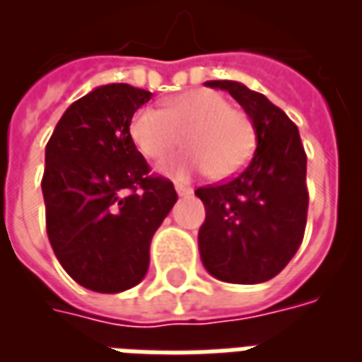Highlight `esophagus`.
Returning <instances> with one entry per match:
<instances>
[{
  "label": "esophagus",
  "instance_id": "34e87169",
  "mask_svg": "<svg viewBox=\"0 0 362 362\" xmlns=\"http://www.w3.org/2000/svg\"><path fill=\"white\" fill-rule=\"evenodd\" d=\"M174 188H176V192H178V196H182V197L189 196V194L194 192V189L189 188V186H186V184H176Z\"/></svg>",
  "mask_w": 362,
  "mask_h": 362
}]
</instances>
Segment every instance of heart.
<instances>
[{"label":"heart","mask_w":362,"mask_h":362,"mask_svg":"<svg viewBox=\"0 0 362 362\" xmlns=\"http://www.w3.org/2000/svg\"><path fill=\"white\" fill-rule=\"evenodd\" d=\"M196 153L163 166L184 178L189 170L209 168L213 178H227L243 168L254 149V127L244 112L230 108L225 96L197 89L174 96L165 110L141 108L129 122V137L147 158H165L182 143Z\"/></svg>","instance_id":"heart-1"}]
</instances>
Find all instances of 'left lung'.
<instances>
[{"mask_svg":"<svg viewBox=\"0 0 362 362\" xmlns=\"http://www.w3.org/2000/svg\"><path fill=\"white\" fill-rule=\"evenodd\" d=\"M248 114L256 151L225 184L197 188L205 205L199 256L215 279L254 285L275 277L303 243L308 211L306 153L296 126L266 96L238 81H207Z\"/></svg>","mask_w":362,"mask_h":362,"instance_id":"obj_1","label":"left lung"}]
</instances>
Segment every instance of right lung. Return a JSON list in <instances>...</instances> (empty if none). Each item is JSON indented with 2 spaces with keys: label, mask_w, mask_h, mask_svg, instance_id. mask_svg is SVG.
I'll use <instances>...</instances> for the list:
<instances>
[{
  "label": "right lung",
  "mask_w": 362,
  "mask_h": 362,
  "mask_svg": "<svg viewBox=\"0 0 362 362\" xmlns=\"http://www.w3.org/2000/svg\"><path fill=\"white\" fill-rule=\"evenodd\" d=\"M151 96L126 83L96 87L64 112L46 145V233L69 277L96 293L145 277L151 238L178 199L129 137Z\"/></svg>",
  "instance_id": "add662e5"
}]
</instances>
